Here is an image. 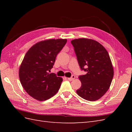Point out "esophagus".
<instances>
[{"label": "esophagus", "instance_id": "esophagus-1", "mask_svg": "<svg viewBox=\"0 0 132 132\" xmlns=\"http://www.w3.org/2000/svg\"><path fill=\"white\" fill-rule=\"evenodd\" d=\"M75 79V76L74 75H73L72 76H71V78H68V79L69 81H72Z\"/></svg>", "mask_w": 132, "mask_h": 132}]
</instances>
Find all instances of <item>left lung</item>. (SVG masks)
<instances>
[{"label":"left lung","instance_id":"1","mask_svg":"<svg viewBox=\"0 0 132 132\" xmlns=\"http://www.w3.org/2000/svg\"><path fill=\"white\" fill-rule=\"evenodd\" d=\"M71 43L80 67L86 72L79 77L81 86L77 93L86 100L96 101L109 89L113 77L109 53L101 44L94 39L81 38L73 39Z\"/></svg>","mask_w":132,"mask_h":132}]
</instances>
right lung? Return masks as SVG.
<instances>
[{"mask_svg": "<svg viewBox=\"0 0 132 132\" xmlns=\"http://www.w3.org/2000/svg\"><path fill=\"white\" fill-rule=\"evenodd\" d=\"M67 39H50L38 42L27 52L20 67V80L26 93L38 101H45L56 94L63 79L50 73L57 55Z\"/></svg>", "mask_w": 132, "mask_h": 132, "instance_id": "1", "label": "right lung"}]
</instances>
